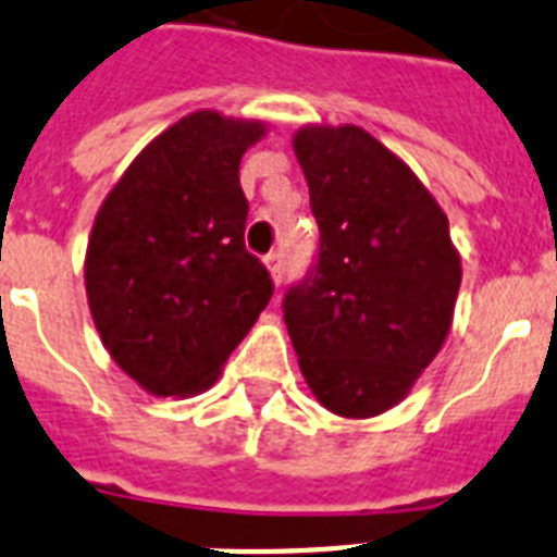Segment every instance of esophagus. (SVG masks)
I'll return each mask as SVG.
<instances>
[{
  "label": "esophagus",
  "instance_id": "34e87169",
  "mask_svg": "<svg viewBox=\"0 0 557 557\" xmlns=\"http://www.w3.org/2000/svg\"><path fill=\"white\" fill-rule=\"evenodd\" d=\"M265 265H269L274 283H280V280H283V271H286V257H283V251H271V255L265 257Z\"/></svg>",
  "mask_w": 557,
  "mask_h": 557
}]
</instances>
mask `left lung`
I'll return each mask as SVG.
<instances>
[{"mask_svg":"<svg viewBox=\"0 0 557 557\" xmlns=\"http://www.w3.org/2000/svg\"><path fill=\"white\" fill-rule=\"evenodd\" d=\"M318 260L283 297L300 372L343 418L400 404L441 351L460 288L449 220L404 160L355 125L294 134Z\"/></svg>","mask_w":557,"mask_h":557,"instance_id":"left-lung-1","label":"left lung"}]
</instances>
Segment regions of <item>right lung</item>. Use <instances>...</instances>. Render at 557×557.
Returning <instances> with one entry per match:
<instances>
[{
    "instance_id": "1",
    "label": "right lung",
    "mask_w": 557,
    "mask_h": 557,
    "mask_svg": "<svg viewBox=\"0 0 557 557\" xmlns=\"http://www.w3.org/2000/svg\"><path fill=\"white\" fill-rule=\"evenodd\" d=\"M260 122L197 111L153 139L99 208L85 255L97 332L151 395L216 381L274 283L246 248L239 160Z\"/></svg>"
}]
</instances>
